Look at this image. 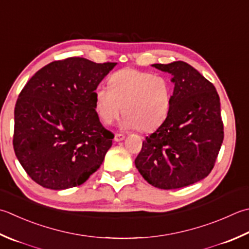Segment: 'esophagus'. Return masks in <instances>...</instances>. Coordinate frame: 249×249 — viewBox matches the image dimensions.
I'll return each instance as SVG.
<instances>
[{
	"instance_id": "34e87169",
	"label": "esophagus",
	"mask_w": 249,
	"mask_h": 249,
	"mask_svg": "<svg viewBox=\"0 0 249 249\" xmlns=\"http://www.w3.org/2000/svg\"><path fill=\"white\" fill-rule=\"evenodd\" d=\"M125 139V135H123V134H115L114 135V140L115 141H122V140H124Z\"/></svg>"
}]
</instances>
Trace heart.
<instances>
[{"label":"heart","instance_id":"heart-1","mask_svg":"<svg viewBox=\"0 0 249 249\" xmlns=\"http://www.w3.org/2000/svg\"><path fill=\"white\" fill-rule=\"evenodd\" d=\"M94 101L97 113L105 124L113 123L123 107L125 126L150 131L167 118L172 87L162 75L127 68L111 75L109 87H97Z\"/></svg>","mask_w":249,"mask_h":249}]
</instances>
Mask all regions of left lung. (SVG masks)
<instances>
[{
  "label": "left lung",
  "mask_w": 249,
  "mask_h": 249,
  "mask_svg": "<svg viewBox=\"0 0 249 249\" xmlns=\"http://www.w3.org/2000/svg\"><path fill=\"white\" fill-rule=\"evenodd\" d=\"M152 67L172 74L167 118L142 142L135 165L147 181L172 190L193 184L212 172L223 141L220 99L211 82L183 61Z\"/></svg>",
  "instance_id": "1"
}]
</instances>
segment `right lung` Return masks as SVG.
Returning <instances> with one entry per match:
<instances>
[{"label":"right lung","mask_w":249,"mask_h":249,"mask_svg":"<svg viewBox=\"0 0 249 249\" xmlns=\"http://www.w3.org/2000/svg\"><path fill=\"white\" fill-rule=\"evenodd\" d=\"M115 66L71 57L48 63L24 85L15 106L13 144L33 181L65 190L100 167L114 135L100 123L94 92Z\"/></svg>","instance_id":"right-lung-1"}]
</instances>
